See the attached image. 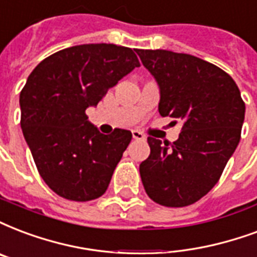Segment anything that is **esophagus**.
I'll return each instance as SVG.
<instances>
[{
	"mask_svg": "<svg viewBox=\"0 0 257 257\" xmlns=\"http://www.w3.org/2000/svg\"><path fill=\"white\" fill-rule=\"evenodd\" d=\"M133 138L134 140H138V141H144L145 140V136L138 130H133Z\"/></svg>",
	"mask_w": 257,
	"mask_h": 257,
	"instance_id": "obj_1",
	"label": "esophagus"
}]
</instances>
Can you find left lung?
Returning a JSON list of instances; mask_svg holds the SVG:
<instances>
[{"instance_id": "1", "label": "left lung", "mask_w": 257, "mask_h": 257, "mask_svg": "<svg viewBox=\"0 0 257 257\" xmlns=\"http://www.w3.org/2000/svg\"><path fill=\"white\" fill-rule=\"evenodd\" d=\"M160 85L161 116L183 123L173 144L148 138L140 165L146 194L165 207H186L219 180L241 138L245 103L226 71L190 54L137 50Z\"/></svg>"}]
</instances>
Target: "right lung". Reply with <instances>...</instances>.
I'll list each match as a JSON object with an SVG mask.
<instances>
[{"label": "right lung", "instance_id": "add662e5", "mask_svg": "<svg viewBox=\"0 0 257 257\" xmlns=\"http://www.w3.org/2000/svg\"><path fill=\"white\" fill-rule=\"evenodd\" d=\"M141 63L116 44H81L50 55L35 67L20 93L21 128L38 172L59 196L100 198L130 144L131 131L104 136L85 109Z\"/></svg>", "mask_w": 257, "mask_h": 257}]
</instances>
